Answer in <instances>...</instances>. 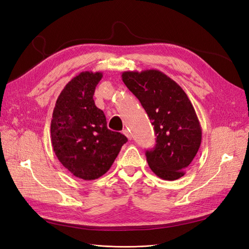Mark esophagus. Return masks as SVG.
I'll return each instance as SVG.
<instances>
[{
  "instance_id": "1",
  "label": "esophagus",
  "mask_w": 249,
  "mask_h": 249,
  "mask_svg": "<svg viewBox=\"0 0 249 249\" xmlns=\"http://www.w3.org/2000/svg\"><path fill=\"white\" fill-rule=\"evenodd\" d=\"M123 134H125L127 136L128 140H131L132 139V135H131V132L129 129H124L123 130Z\"/></svg>"
}]
</instances>
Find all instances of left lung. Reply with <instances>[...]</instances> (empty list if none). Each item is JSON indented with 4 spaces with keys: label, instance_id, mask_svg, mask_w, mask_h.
Here are the masks:
<instances>
[{
    "label": "left lung",
    "instance_id": "1",
    "mask_svg": "<svg viewBox=\"0 0 249 249\" xmlns=\"http://www.w3.org/2000/svg\"><path fill=\"white\" fill-rule=\"evenodd\" d=\"M122 79L154 125L156 145L146 151L152 172L167 181L181 178L202 142V127L186 93L156 69L125 71Z\"/></svg>",
    "mask_w": 249,
    "mask_h": 249
}]
</instances>
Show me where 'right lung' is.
<instances>
[{
    "label": "right lung",
    "mask_w": 249,
    "mask_h": 249,
    "mask_svg": "<svg viewBox=\"0 0 249 249\" xmlns=\"http://www.w3.org/2000/svg\"><path fill=\"white\" fill-rule=\"evenodd\" d=\"M101 72L84 71L64 87L51 124L52 146L59 161L75 177L95 180L114 163L127 138L107 128L104 113L95 106Z\"/></svg>",
    "instance_id": "1"
}]
</instances>
